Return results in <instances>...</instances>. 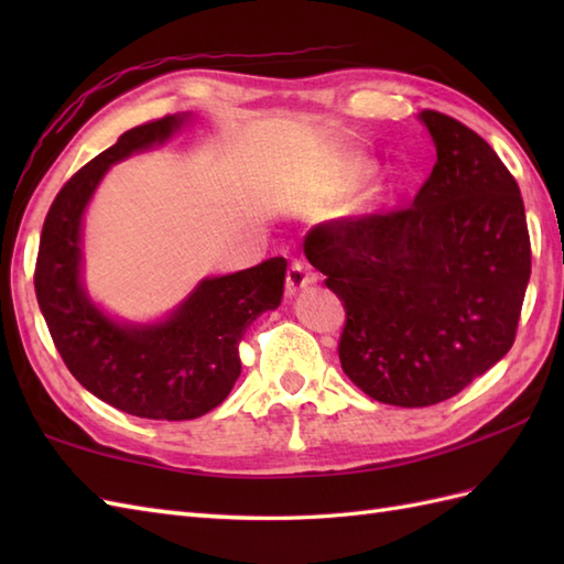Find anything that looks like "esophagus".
<instances>
[{
  "label": "esophagus",
  "instance_id": "34e87169",
  "mask_svg": "<svg viewBox=\"0 0 564 564\" xmlns=\"http://www.w3.org/2000/svg\"><path fill=\"white\" fill-rule=\"evenodd\" d=\"M310 283H315V273H313V269H310L305 261H301V259H293V261H291V267H289V273H285V293H289V295H295L297 291L307 289Z\"/></svg>",
  "mask_w": 564,
  "mask_h": 564
}]
</instances>
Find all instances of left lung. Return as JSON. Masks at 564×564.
I'll use <instances>...</instances> for the list:
<instances>
[{"instance_id":"left-lung-1","label":"left lung","mask_w":564,"mask_h":564,"mask_svg":"<svg viewBox=\"0 0 564 564\" xmlns=\"http://www.w3.org/2000/svg\"><path fill=\"white\" fill-rule=\"evenodd\" d=\"M419 118L436 164L412 206L305 237L307 261L346 310L344 373L394 406L438 404L505 358L531 279L517 178L475 130L431 109Z\"/></svg>"}]
</instances>
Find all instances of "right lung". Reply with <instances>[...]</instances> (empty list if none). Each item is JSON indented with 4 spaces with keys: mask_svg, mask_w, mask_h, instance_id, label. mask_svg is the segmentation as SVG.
<instances>
[{
    "mask_svg": "<svg viewBox=\"0 0 564 564\" xmlns=\"http://www.w3.org/2000/svg\"><path fill=\"white\" fill-rule=\"evenodd\" d=\"M164 116L130 128L59 188L45 215L35 297L69 373L106 404L142 419L184 422L215 410L239 378L245 329L281 305L285 259L206 279L158 325H123L82 285V215L109 166L170 140L186 121Z\"/></svg>",
    "mask_w": 564,
    "mask_h": 564,
    "instance_id": "1",
    "label": "right lung"
}]
</instances>
